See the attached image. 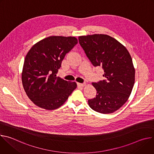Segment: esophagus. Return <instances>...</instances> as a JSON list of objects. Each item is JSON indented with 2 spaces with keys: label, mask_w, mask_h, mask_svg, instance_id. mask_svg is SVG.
I'll return each mask as SVG.
<instances>
[{
  "label": "esophagus",
  "mask_w": 154,
  "mask_h": 154,
  "mask_svg": "<svg viewBox=\"0 0 154 154\" xmlns=\"http://www.w3.org/2000/svg\"><path fill=\"white\" fill-rule=\"evenodd\" d=\"M85 84H84V83H77V85H78L79 86H80V87H83V86H85Z\"/></svg>",
  "instance_id": "1"
}]
</instances>
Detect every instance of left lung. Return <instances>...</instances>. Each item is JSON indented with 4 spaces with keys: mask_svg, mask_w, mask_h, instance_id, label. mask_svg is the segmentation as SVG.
I'll return each mask as SVG.
<instances>
[{
    "mask_svg": "<svg viewBox=\"0 0 154 154\" xmlns=\"http://www.w3.org/2000/svg\"><path fill=\"white\" fill-rule=\"evenodd\" d=\"M80 46L94 66H101L106 80L92 85L97 91L88 100L93 110L112 113L128 100L135 83V70L125 47L114 38L103 34L80 36Z\"/></svg>",
    "mask_w": 154,
    "mask_h": 154,
    "instance_id": "obj_1",
    "label": "left lung"
}]
</instances>
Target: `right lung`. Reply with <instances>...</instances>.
Segmentation results:
<instances>
[{
  "label": "right lung",
  "instance_id": "right-lung-1",
  "mask_svg": "<svg viewBox=\"0 0 154 154\" xmlns=\"http://www.w3.org/2000/svg\"><path fill=\"white\" fill-rule=\"evenodd\" d=\"M78 40L74 36H51L32 47L27 54L22 82L28 97L36 106L47 110L61 106L77 88L75 82L57 76L66 54Z\"/></svg>",
  "mask_w": 154,
  "mask_h": 154
}]
</instances>
